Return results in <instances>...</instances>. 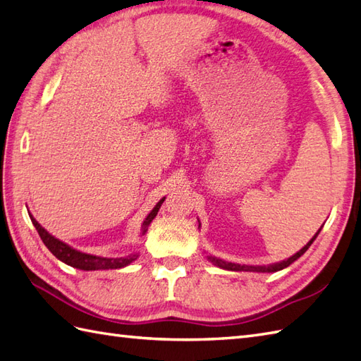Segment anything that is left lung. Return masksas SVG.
<instances>
[{
	"instance_id": "8db88e82",
	"label": "left lung",
	"mask_w": 361,
	"mask_h": 361,
	"mask_svg": "<svg viewBox=\"0 0 361 361\" xmlns=\"http://www.w3.org/2000/svg\"><path fill=\"white\" fill-rule=\"evenodd\" d=\"M319 231H322V228H319L317 233H315V236L310 239V241L304 245L300 252H296L295 255H292L290 258H287V259H284V261H281V262H276V264H270V266H241V264H235V262H227V261H224V259H219V258H216V256H207V259L210 261V262H213L214 266H218V267H221V269H226V270H231V271H262V274H271V271H278V270H283V269H286V267H289L292 262H295L296 259L300 258V256H302L304 253L307 252V248L312 245V243L315 241V238L318 236V233Z\"/></svg>"
}]
</instances>
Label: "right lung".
<instances>
[{
  "label": "right lung",
  "instance_id": "1",
  "mask_svg": "<svg viewBox=\"0 0 361 361\" xmlns=\"http://www.w3.org/2000/svg\"><path fill=\"white\" fill-rule=\"evenodd\" d=\"M165 197L160 199V201L156 204V207L153 210L149 212V214L145 218L142 224V235H145L148 231V227L151 221L156 218V214L159 212L160 205L164 204ZM30 216V221L34 224V227L37 228L39 238H42V241L44 243V245L49 248V252L55 256V258H59L60 261H63L65 264L71 267H75L80 270H108V269H122L126 267L128 264H131L133 261H135L139 258V253H133V255H128L123 256V258H105V256H95V255H90V253H83L80 250H75L74 247L68 245L66 243L60 241L55 236H52L49 231L44 230L39 224L37 222V219L34 216Z\"/></svg>",
  "mask_w": 361,
  "mask_h": 361
}]
</instances>
